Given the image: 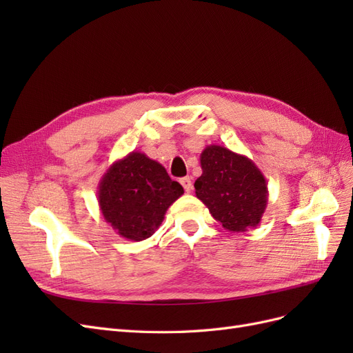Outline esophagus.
Masks as SVG:
<instances>
[{
  "label": "esophagus",
  "instance_id": "34e87169",
  "mask_svg": "<svg viewBox=\"0 0 353 353\" xmlns=\"http://www.w3.org/2000/svg\"><path fill=\"white\" fill-rule=\"evenodd\" d=\"M181 185L184 187V190L187 191V193H190L191 190H193V183H191V178L190 176H185V178H181Z\"/></svg>",
  "mask_w": 353,
  "mask_h": 353
}]
</instances>
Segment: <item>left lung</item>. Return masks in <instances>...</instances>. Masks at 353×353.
Masks as SVG:
<instances>
[{"label":"left lung","instance_id":"obj_1","mask_svg":"<svg viewBox=\"0 0 353 353\" xmlns=\"http://www.w3.org/2000/svg\"><path fill=\"white\" fill-rule=\"evenodd\" d=\"M200 165L196 196L210 215L232 232L258 227L268 205V184L253 160L210 144L201 152Z\"/></svg>","mask_w":353,"mask_h":353}]
</instances>
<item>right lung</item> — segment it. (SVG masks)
Returning a JSON list of instances; mask_svg holds the SVG:
<instances>
[{
	"label": "right lung",
	"mask_w": 353,
	"mask_h": 353,
	"mask_svg": "<svg viewBox=\"0 0 353 353\" xmlns=\"http://www.w3.org/2000/svg\"><path fill=\"white\" fill-rule=\"evenodd\" d=\"M184 194L166 169L141 152L116 160L99 183V206L105 222L121 237L141 241L152 237L168 208Z\"/></svg>",
	"instance_id": "right-lung-1"
}]
</instances>
